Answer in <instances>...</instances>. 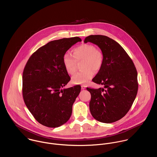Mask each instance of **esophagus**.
Returning <instances> with one entry per match:
<instances>
[{"mask_svg":"<svg viewBox=\"0 0 157 157\" xmlns=\"http://www.w3.org/2000/svg\"><path fill=\"white\" fill-rule=\"evenodd\" d=\"M81 87H82V90H85L86 88V86L85 85H82Z\"/></svg>","mask_w":157,"mask_h":157,"instance_id":"1","label":"esophagus"}]
</instances>
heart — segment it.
<instances>
[{
  "mask_svg": "<svg viewBox=\"0 0 157 157\" xmlns=\"http://www.w3.org/2000/svg\"><path fill=\"white\" fill-rule=\"evenodd\" d=\"M83 61L82 71L72 77L74 84L83 85L90 82L94 75V71H98L102 67L103 56L95 47L90 44H83L75 47L72 54L65 53L63 57V63L67 73L73 75L77 71V62Z\"/></svg>",
  "mask_w": 157,
  "mask_h": 157,
  "instance_id": "heart-1",
  "label": "heart"
}]
</instances>
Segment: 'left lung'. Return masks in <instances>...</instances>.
<instances>
[{"label": "left lung", "mask_w": 157, "mask_h": 157, "mask_svg": "<svg viewBox=\"0 0 157 157\" xmlns=\"http://www.w3.org/2000/svg\"><path fill=\"white\" fill-rule=\"evenodd\" d=\"M84 42L97 45L103 56L102 67L92 82L104 85V88H86L91 95V115L102 123L117 121L129 111L136 96V69L124 49L112 39L91 35L85 38Z\"/></svg>", "instance_id": "left-lung-1"}]
</instances>
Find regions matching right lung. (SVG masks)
<instances>
[{
  "label": "right lung",
  "mask_w": 157,
  "mask_h": 157,
  "mask_svg": "<svg viewBox=\"0 0 157 157\" xmlns=\"http://www.w3.org/2000/svg\"><path fill=\"white\" fill-rule=\"evenodd\" d=\"M81 41L78 37L51 41L34 52L25 67V103L35 119L46 127H59L71 117L81 86L63 88L71 78L64 67L63 57L72 45Z\"/></svg>",
  "instance_id": "right-lung-1"
}]
</instances>
